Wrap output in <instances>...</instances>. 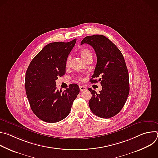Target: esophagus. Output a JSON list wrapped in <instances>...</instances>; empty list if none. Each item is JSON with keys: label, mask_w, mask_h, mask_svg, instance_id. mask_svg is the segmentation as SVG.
Returning a JSON list of instances; mask_svg holds the SVG:
<instances>
[{"label": "esophagus", "mask_w": 158, "mask_h": 158, "mask_svg": "<svg viewBox=\"0 0 158 158\" xmlns=\"http://www.w3.org/2000/svg\"><path fill=\"white\" fill-rule=\"evenodd\" d=\"M79 89H80V91L81 92L84 91H85V90H87V88L85 86H84V85H80L79 86Z\"/></svg>", "instance_id": "34e87169"}]
</instances>
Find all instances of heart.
<instances>
[{
	"label": "heart",
	"mask_w": 158,
	"mask_h": 158,
	"mask_svg": "<svg viewBox=\"0 0 158 158\" xmlns=\"http://www.w3.org/2000/svg\"><path fill=\"white\" fill-rule=\"evenodd\" d=\"M79 53H80V55L81 56V57L85 60L86 59H87L88 57H90L93 56V53L91 52V51L89 49H87V48H83V49H81L80 51H79ZM70 60H71V57L70 56H68L66 59V61H65V65L66 66H68L69 65V62H70ZM78 79H82V78L81 77H77Z\"/></svg>",
	"instance_id": "1"
}]
</instances>
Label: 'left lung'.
<instances>
[{"label": "left lung", "mask_w": 158, "mask_h": 158, "mask_svg": "<svg viewBox=\"0 0 158 158\" xmlns=\"http://www.w3.org/2000/svg\"><path fill=\"white\" fill-rule=\"evenodd\" d=\"M91 46L97 56V64L91 82L101 77L102 90L97 93L89 88L92 98L89 106L96 116L108 119L116 116L123 109L129 93V74L124 58L116 45L102 35L87 36L81 44Z\"/></svg>", "instance_id": "8db88e82"}]
</instances>
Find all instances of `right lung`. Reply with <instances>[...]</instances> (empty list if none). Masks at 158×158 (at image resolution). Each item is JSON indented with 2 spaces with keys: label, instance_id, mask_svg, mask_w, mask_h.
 Here are the masks:
<instances>
[{
  "label": "right lung",
  "instance_id": "right-lung-1",
  "mask_svg": "<svg viewBox=\"0 0 158 158\" xmlns=\"http://www.w3.org/2000/svg\"><path fill=\"white\" fill-rule=\"evenodd\" d=\"M76 39L69 42H52L31 62L26 73V92L31 108L43 121L54 123L70 113L79 87L71 84L64 91L57 89L56 80L65 73V61Z\"/></svg>",
  "mask_w": 158,
  "mask_h": 158
}]
</instances>
